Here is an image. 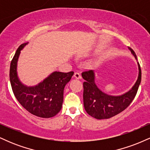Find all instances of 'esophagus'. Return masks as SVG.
I'll list each match as a JSON object with an SVG mask.
<instances>
[{
    "label": "esophagus",
    "mask_w": 150,
    "mask_h": 150,
    "mask_svg": "<svg viewBox=\"0 0 150 150\" xmlns=\"http://www.w3.org/2000/svg\"><path fill=\"white\" fill-rule=\"evenodd\" d=\"M74 77H75L76 79H80L81 78L80 74V73H78V72H75V74H74Z\"/></svg>",
    "instance_id": "34e87169"
}]
</instances>
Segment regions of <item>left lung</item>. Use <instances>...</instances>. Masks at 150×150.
Instances as JSON below:
<instances>
[{
    "instance_id": "obj_1",
    "label": "left lung",
    "mask_w": 150,
    "mask_h": 150,
    "mask_svg": "<svg viewBox=\"0 0 150 150\" xmlns=\"http://www.w3.org/2000/svg\"><path fill=\"white\" fill-rule=\"evenodd\" d=\"M128 49L137 60L135 51L130 47ZM138 68L139 75L135 85L129 92L117 97L108 95L98 88L94 83L93 70L82 72V76L85 80L83 82L84 107L89 116L97 119H107L124 111L134 99L140 86L142 73L139 63Z\"/></svg>"
}]
</instances>
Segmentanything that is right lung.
<instances>
[{
  "instance_id": "right-lung-1",
  "label": "right lung",
  "mask_w": 150,
  "mask_h": 150,
  "mask_svg": "<svg viewBox=\"0 0 150 150\" xmlns=\"http://www.w3.org/2000/svg\"><path fill=\"white\" fill-rule=\"evenodd\" d=\"M27 43L18 47L10 63V80L15 98L30 113L40 118H51L61 111L63 90L74 72H54L35 87L22 85L17 75V62L20 51Z\"/></svg>"
}]
</instances>
